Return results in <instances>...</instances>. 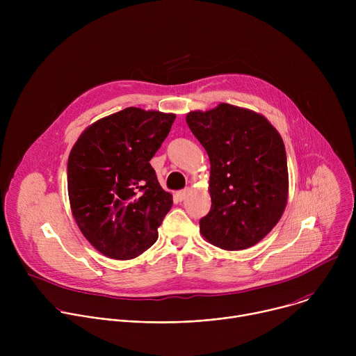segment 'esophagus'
Returning <instances> with one entry per match:
<instances>
[{
	"instance_id": "obj_1",
	"label": "esophagus",
	"mask_w": 356,
	"mask_h": 356,
	"mask_svg": "<svg viewBox=\"0 0 356 356\" xmlns=\"http://www.w3.org/2000/svg\"><path fill=\"white\" fill-rule=\"evenodd\" d=\"M188 193H190V190L188 188H184V190H180V191H177L176 193V197H177V200H180V201H183L187 195H188Z\"/></svg>"
}]
</instances>
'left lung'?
I'll list each match as a JSON object with an SVG mask.
<instances>
[{
	"label": "left lung",
	"mask_w": 356,
	"mask_h": 356,
	"mask_svg": "<svg viewBox=\"0 0 356 356\" xmlns=\"http://www.w3.org/2000/svg\"><path fill=\"white\" fill-rule=\"evenodd\" d=\"M186 122L211 165V210L200 220L201 235L225 250L253 246L286 209L289 175L282 136L265 117L231 104L191 111Z\"/></svg>",
	"instance_id": "8db88e82"
}]
</instances>
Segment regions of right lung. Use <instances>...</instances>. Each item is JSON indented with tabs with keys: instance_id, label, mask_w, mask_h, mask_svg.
<instances>
[{
	"instance_id": "1",
	"label": "right lung",
	"mask_w": 356,
	"mask_h": 356,
	"mask_svg": "<svg viewBox=\"0 0 356 356\" xmlns=\"http://www.w3.org/2000/svg\"><path fill=\"white\" fill-rule=\"evenodd\" d=\"M175 118L129 107L88 127L70 152L73 217L87 241L108 258L132 259L158 239L173 200L149 161Z\"/></svg>"
}]
</instances>
